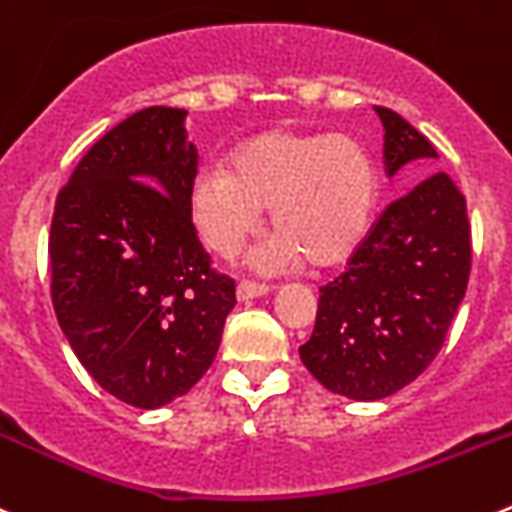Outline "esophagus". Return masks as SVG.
<instances>
[{
	"instance_id": "esophagus-1",
	"label": "esophagus",
	"mask_w": 512,
	"mask_h": 512,
	"mask_svg": "<svg viewBox=\"0 0 512 512\" xmlns=\"http://www.w3.org/2000/svg\"><path fill=\"white\" fill-rule=\"evenodd\" d=\"M267 290H270V285L252 283V280H242V283L237 285V301L239 303H247V301H252V298L265 296Z\"/></svg>"
}]
</instances>
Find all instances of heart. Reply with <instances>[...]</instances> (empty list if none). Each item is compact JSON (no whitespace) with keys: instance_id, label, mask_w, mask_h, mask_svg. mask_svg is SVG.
<instances>
[{"instance_id":"1","label":"heart","mask_w":512,"mask_h":512,"mask_svg":"<svg viewBox=\"0 0 512 512\" xmlns=\"http://www.w3.org/2000/svg\"><path fill=\"white\" fill-rule=\"evenodd\" d=\"M377 170L352 135L267 130L234 147L227 168L193 178L191 219L214 255L232 260L260 232L270 206L278 237L255 265L280 270L306 257L313 267L347 260L367 237Z\"/></svg>"}]
</instances>
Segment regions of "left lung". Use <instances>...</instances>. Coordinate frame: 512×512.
Masks as SVG:
<instances>
[{
	"mask_svg": "<svg viewBox=\"0 0 512 512\" xmlns=\"http://www.w3.org/2000/svg\"><path fill=\"white\" fill-rule=\"evenodd\" d=\"M385 127V173L439 160L434 145L398 112L375 107ZM472 267L467 201L446 173H431L382 211L321 288L313 334L298 352L326 390L380 400L416 380L444 347Z\"/></svg>",
	"mask_w": 512,
	"mask_h": 512,
	"instance_id": "obj_1",
	"label": "left lung"
}]
</instances>
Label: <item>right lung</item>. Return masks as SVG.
<instances>
[{"label":"right lung","mask_w":512,"mask_h":512,"mask_svg":"<svg viewBox=\"0 0 512 512\" xmlns=\"http://www.w3.org/2000/svg\"><path fill=\"white\" fill-rule=\"evenodd\" d=\"M186 109L147 107L101 137L58 193L50 293L101 388L153 411L204 377L237 303L191 222Z\"/></svg>","instance_id":"right-lung-1"}]
</instances>
